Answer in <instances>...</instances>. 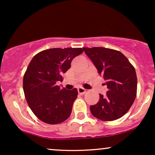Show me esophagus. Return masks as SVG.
I'll list each match as a JSON object with an SVG mask.
<instances>
[{
	"mask_svg": "<svg viewBox=\"0 0 155 155\" xmlns=\"http://www.w3.org/2000/svg\"><path fill=\"white\" fill-rule=\"evenodd\" d=\"M78 92H79L80 95H84L86 92V90L82 87H79L78 88Z\"/></svg>",
	"mask_w": 155,
	"mask_h": 155,
	"instance_id": "34e87169",
	"label": "esophagus"
}]
</instances>
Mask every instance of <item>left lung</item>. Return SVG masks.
Returning <instances> with one entry per match:
<instances>
[{"mask_svg": "<svg viewBox=\"0 0 155 155\" xmlns=\"http://www.w3.org/2000/svg\"><path fill=\"white\" fill-rule=\"evenodd\" d=\"M84 52L103 76L108 91L100 94L90 111L103 121H114L124 116L132 106L137 93L136 70L120 51L104 47H84Z\"/></svg>", "mask_w": 155, "mask_h": 155, "instance_id": "8db88e82", "label": "left lung"}]
</instances>
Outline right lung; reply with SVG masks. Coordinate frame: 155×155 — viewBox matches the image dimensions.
<instances>
[{
  "instance_id": "right-lung-1",
  "label": "right lung",
  "mask_w": 155,
  "mask_h": 155,
  "mask_svg": "<svg viewBox=\"0 0 155 155\" xmlns=\"http://www.w3.org/2000/svg\"><path fill=\"white\" fill-rule=\"evenodd\" d=\"M81 48H53L35 54L23 77V90L28 106L45 123L66 120L77 97L76 88L68 90L56 85L71 68L72 60L83 52Z\"/></svg>"
}]
</instances>
